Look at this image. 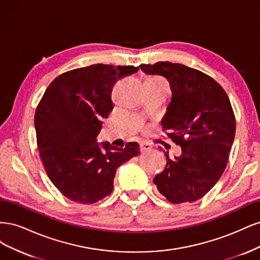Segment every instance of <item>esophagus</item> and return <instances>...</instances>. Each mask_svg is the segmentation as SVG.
<instances>
[{
	"instance_id": "1",
	"label": "esophagus",
	"mask_w": 260,
	"mask_h": 260,
	"mask_svg": "<svg viewBox=\"0 0 260 260\" xmlns=\"http://www.w3.org/2000/svg\"><path fill=\"white\" fill-rule=\"evenodd\" d=\"M140 147H141V152L145 153L146 151H148V149L152 148V145L149 144V143H147V142H143V143H141Z\"/></svg>"
}]
</instances>
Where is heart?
Wrapping results in <instances>:
<instances>
[{
	"label": "heart",
	"instance_id": "obj_1",
	"mask_svg": "<svg viewBox=\"0 0 260 260\" xmlns=\"http://www.w3.org/2000/svg\"><path fill=\"white\" fill-rule=\"evenodd\" d=\"M153 79H154V80H157V81H161V82H165L162 79H160V78H153ZM165 83H166V82H165Z\"/></svg>",
	"mask_w": 260,
	"mask_h": 260
}]
</instances>
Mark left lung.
I'll return each instance as SVG.
<instances>
[{
	"label": "left lung",
	"mask_w": 260,
	"mask_h": 260,
	"mask_svg": "<svg viewBox=\"0 0 260 260\" xmlns=\"http://www.w3.org/2000/svg\"><path fill=\"white\" fill-rule=\"evenodd\" d=\"M140 68L169 81L172 99L161 125L182 149L175 158L165 153L166 167L154 183L172 204L196 202L225 169L235 136L230 100L221 85L198 69L170 61L142 64Z\"/></svg>",
	"instance_id": "1"
}]
</instances>
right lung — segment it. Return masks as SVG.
Segmentation results:
<instances>
[{"mask_svg": "<svg viewBox=\"0 0 260 260\" xmlns=\"http://www.w3.org/2000/svg\"><path fill=\"white\" fill-rule=\"evenodd\" d=\"M139 67L91 65L69 70L50 83L36 109L37 144L52 183L67 199L93 204L113 192L117 168L140 154L139 144L124 148L96 137L102 118L113 111L115 83Z\"/></svg>", "mask_w": 260, "mask_h": 260, "instance_id": "right-lung-1", "label": "right lung"}]
</instances>
